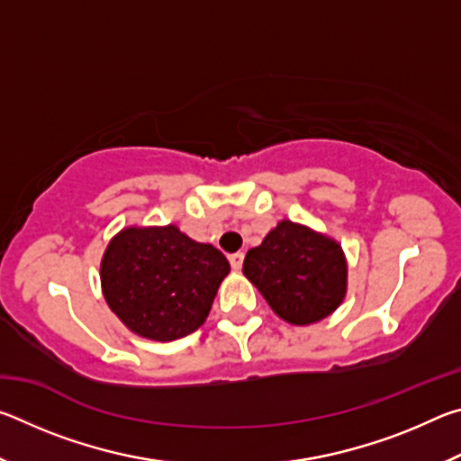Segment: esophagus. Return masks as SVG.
Wrapping results in <instances>:
<instances>
[{"mask_svg": "<svg viewBox=\"0 0 461 461\" xmlns=\"http://www.w3.org/2000/svg\"><path fill=\"white\" fill-rule=\"evenodd\" d=\"M230 264H231L233 270H240L241 264H244V254H241V252L231 254V256H230Z\"/></svg>", "mask_w": 461, "mask_h": 461, "instance_id": "esophagus-1", "label": "esophagus"}]
</instances>
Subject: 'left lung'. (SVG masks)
Listing matches in <instances>:
<instances>
[{
    "label": "left lung",
    "instance_id": "8db88e82",
    "mask_svg": "<svg viewBox=\"0 0 461 461\" xmlns=\"http://www.w3.org/2000/svg\"><path fill=\"white\" fill-rule=\"evenodd\" d=\"M241 270L270 309L293 325L331 315L348 288V264L338 241L288 220L248 249Z\"/></svg>",
    "mask_w": 461,
    "mask_h": 461
}]
</instances>
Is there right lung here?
I'll return each instance as SVG.
<instances>
[{"label":"right lung","instance_id":"1","mask_svg":"<svg viewBox=\"0 0 461 461\" xmlns=\"http://www.w3.org/2000/svg\"><path fill=\"white\" fill-rule=\"evenodd\" d=\"M230 262L176 228H126L101 260L109 309L140 338L173 341L205 323Z\"/></svg>","mask_w":461,"mask_h":461}]
</instances>
